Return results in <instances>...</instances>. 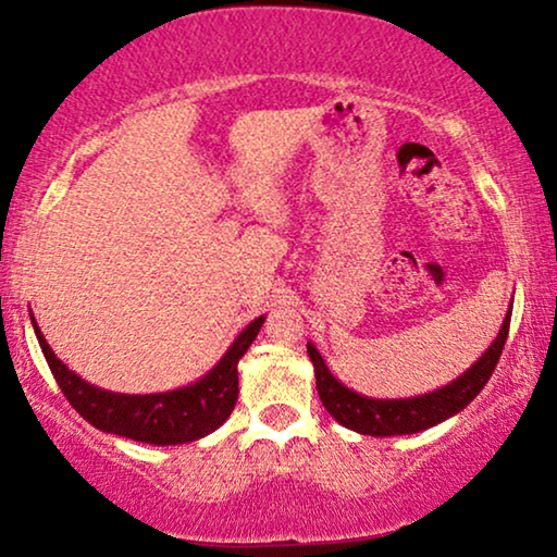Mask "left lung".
<instances>
[{"instance_id": "8db88e82", "label": "left lung", "mask_w": 557, "mask_h": 557, "mask_svg": "<svg viewBox=\"0 0 557 557\" xmlns=\"http://www.w3.org/2000/svg\"><path fill=\"white\" fill-rule=\"evenodd\" d=\"M509 319H512V307L505 314V322H502V330L492 339V345L459 377L444 387H436V391L410 395V398H370V395L352 391L332 375L314 342H307L309 360L314 364L319 400L334 421L349 431L362 433V436H410V433L433 429V425L444 423L446 418L461 413L490 383L502 349H505Z\"/></svg>"}]
</instances>
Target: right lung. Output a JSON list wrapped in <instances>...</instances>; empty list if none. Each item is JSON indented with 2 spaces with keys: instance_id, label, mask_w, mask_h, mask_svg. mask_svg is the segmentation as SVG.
<instances>
[{
  "instance_id": "1",
  "label": "right lung",
  "mask_w": 557,
  "mask_h": 557,
  "mask_svg": "<svg viewBox=\"0 0 557 557\" xmlns=\"http://www.w3.org/2000/svg\"><path fill=\"white\" fill-rule=\"evenodd\" d=\"M29 319H33L35 337L40 342V349L58 380L60 391L90 425H96L98 431L113 433V436L141 441V444L177 446L205 438L231 418L235 400H238V362L248 352V347L253 345L258 332H261L265 314L256 317L233 339L225 355L212 364V370L197 377L195 383L174 387V391L166 393L144 395L113 393L90 385L88 380H83L78 372H73L52 352L35 317L29 314Z\"/></svg>"
}]
</instances>
